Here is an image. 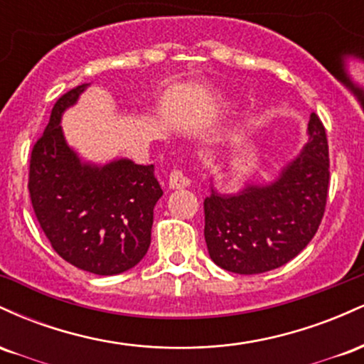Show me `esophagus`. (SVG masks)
Here are the masks:
<instances>
[{
    "label": "esophagus",
    "instance_id": "34e87169",
    "mask_svg": "<svg viewBox=\"0 0 364 364\" xmlns=\"http://www.w3.org/2000/svg\"><path fill=\"white\" fill-rule=\"evenodd\" d=\"M190 185V178L186 176L183 169H173L169 174V186L173 190H181V188H186Z\"/></svg>",
    "mask_w": 364,
    "mask_h": 364
}]
</instances>
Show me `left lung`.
Instances as JSON below:
<instances>
[{
    "label": "left lung",
    "mask_w": 364,
    "mask_h": 364,
    "mask_svg": "<svg viewBox=\"0 0 364 364\" xmlns=\"http://www.w3.org/2000/svg\"><path fill=\"white\" fill-rule=\"evenodd\" d=\"M310 140L274 183L203 200L205 243L214 263L252 275L282 267L318 231L328 198L330 159L323 123L313 112Z\"/></svg>",
    "instance_id": "1"
}]
</instances>
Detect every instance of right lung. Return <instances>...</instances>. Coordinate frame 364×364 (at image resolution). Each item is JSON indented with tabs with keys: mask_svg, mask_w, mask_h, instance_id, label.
<instances>
[{
	"mask_svg": "<svg viewBox=\"0 0 364 364\" xmlns=\"http://www.w3.org/2000/svg\"><path fill=\"white\" fill-rule=\"evenodd\" d=\"M89 85L58 99L31 152L28 195L41 229L63 260L97 275L132 269L147 253L154 205L162 196L154 164H80L63 139L61 112Z\"/></svg>",
	"mask_w": 364,
	"mask_h": 364,
	"instance_id": "add662e5",
	"label": "right lung"
}]
</instances>
